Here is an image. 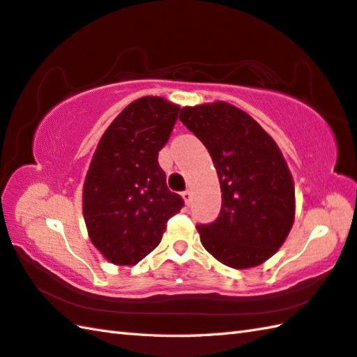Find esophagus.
Instances as JSON below:
<instances>
[{
	"instance_id": "1",
	"label": "esophagus",
	"mask_w": 357,
	"mask_h": 357,
	"mask_svg": "<svg viewBox=\"0 0 357 357\" xmlns=\"http://www.w3.org/2000/svg\"><path fill=\"white\" fill-rule=\"evenodd\" d=\"M181 197H183V200H185L186 205H189V203H191V199H192V192L189 191V189H188V191H183V192H181Z\"/></svg>"
}]
</instances>
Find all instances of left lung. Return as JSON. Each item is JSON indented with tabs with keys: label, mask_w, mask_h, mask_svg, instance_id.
<instances>
[{
	"label": "left lung",
	"mask_w": 357,
	"mask_h": 357,
	"mask_svg": "<svg viewBox=\"0 0 357 357\" xmlns=\"http://www.w3.org/2000/svg\"><path fill=\"white\" fill-rule=\"evenodd\" d=\"M180 121L206 146L222 189L219 217L197 225L202 245L236 270L264 264L294 222V183L279 146L251 115L225 101L183 107Z\"/></svg>",
	"instance_id": "8db88e82"
}]
</instances>
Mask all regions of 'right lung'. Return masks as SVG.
Masks as SVG:
<instances>
[{
    "label": "right lung",
    "instance_id": "add662e5",
    "mask_svg": "<svg viewBox=\"0 0 357 357\" xmlns=\"http://www.w3.org/2000/svg\"><path fill=\"white\" fill-rule=\"evenodd\" d=\"M180 107L143 97L123 109L101 137L83 186V215L96 248L115 265H135L162 240L183 199L166 186L158 151Z\"/></svg>",
    "mask_w": 357,
    "mask_h": 357
}]
</instances>
